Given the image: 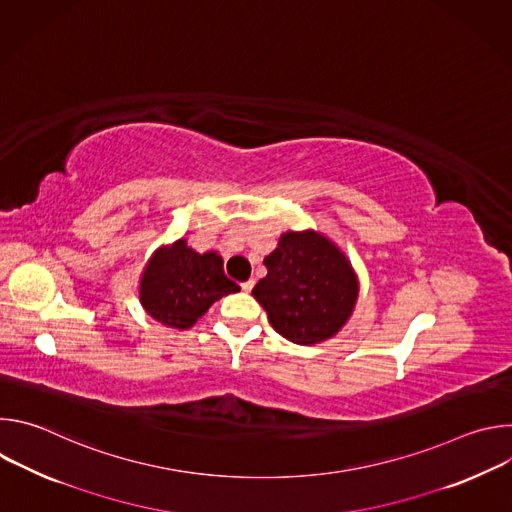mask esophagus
Instances as JSON below:
<instances>
[{
  "instance_id": "obj_1",
  "label": "esophagus",
  "mask_w": 512,
  "mask_h": 512,
  "mask_svg": "<svg viewBox=\"0 0 512 512\" xmlns=\"http://www.w3.org/2000/svg\"><path fill=\"white\" fill-rule=\"evenodd\" d=\"M253 285H255V281L253 279H249V281H245V283H241V289L245 291V294H249V291L253 289Z\"/></svg>"
}]
</instances>
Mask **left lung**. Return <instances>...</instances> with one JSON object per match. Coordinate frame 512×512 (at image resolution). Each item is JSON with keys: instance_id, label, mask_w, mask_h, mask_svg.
Listing matches in <instances>:
<instances>
[{"instance_id": "1", "label": "left lung", "mask_w": 512, "mask_h": 512, "mask_svg": "<svg viewBox=\"0 0 512 512\" xmlns=\"http://www.w3.org/2000/svg\"><path fill=\"white\" fill-rule=\"evenodd\" d=\"M263 263L267 275L253 287V296L277 334L314 346L346 326L360 283L350 259L332 239L314 229L281 233Z\"/></svg>"}]
</instances>
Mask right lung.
<instances>
[{
  "mask_svg": "<svg viewBox=\"0 0 512 512\" xmlns=\"http://www.w3.org/2000/svg\"><path fill=\"white\" fill-rule=\"evenodd\" d=\"M137 289L145 314L166 328L188 330L216 300L241 287L225 275L221 255L198 253L182 237L154 251Z\"/></svg>",
  "mask_w": 512,
  "mask_h": 512,
  "instance_id": "obj_1",
  "label": "right lung"
}]
</instances>
